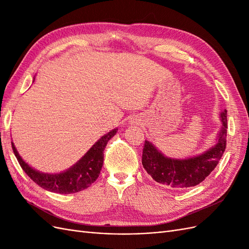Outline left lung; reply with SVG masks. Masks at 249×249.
<instances>
[{
	"mask_svg": "<svg viewBox=\"0 0 249 249\" xmlns=\"http://www.w3.org/2000/svg\"><path fill=\"white\" fill-rule=\"evenodd\" d=\"M222 129L218 143L205 154L186 160H173L164 157L152 143L145 140L142 165L157 183L173 188H188L198 185L217 166L227 147V111L221 113Z\"/></svg>",
	"mask_w": 249,
	"mask_h": 249,
	"instance_id": "obj_1",
	"label": "left lung"
}]
</instances>
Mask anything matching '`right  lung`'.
<instances>
[{
	"label": "right lung",
	"instance_id": "add662e5",
	"mask_svg": "<svg viewBox=\"0 0 249 249\" xmlns=\"http://www.w3.org/2000/svg\"><path fill=\"white\" fill-rule=\"evenodd\" d=\"M116 132L117 129H114L105 135L74 166L59 175H48L36 171L22 161L13 143L12 149L20 167L34 183L51 192L61 194L76 193L86 189L99 178L104 162V149Z\"/></svg>",
	"mask_w": 249,
	"mask_h": 249
}]
</instances>
